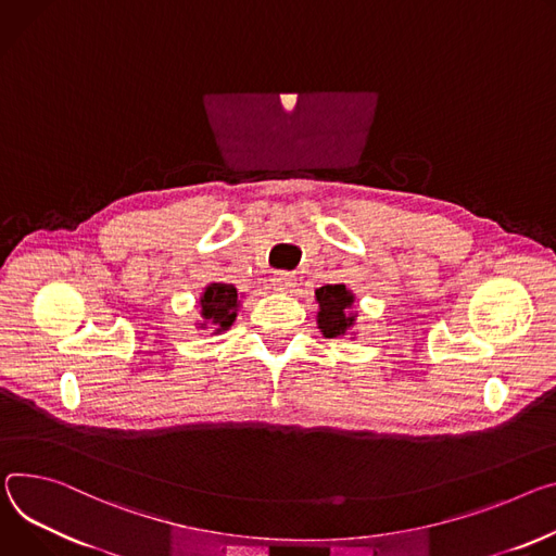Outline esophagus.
<instances>
[{"instance_id": "esophagus-1", "label": "esophagus", "mask_w": 556, "mask_h": 556, "mask_svg": "<svg viewBox=\"0 0 556 556\" xmlns=\"http://www.w3.org/2000/svg\"><path fill=\"white\" fill-rule=\"evenodd\" d=\"M294 283H296V279H294L292 273H277V275L273 277V286H275V290H279V292H292V290H294Z\"/></svg>"}]
</instances>
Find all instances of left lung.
Instances as JSON below:
<instances>
[{"label":"left lung","mask_w":556,"mask_h":556,"mask_svg":"<svg viewBox=\"0 0 556 556\" xmlns=\"http://www.w3.org/2000/svg\"><path fill=\"white\" fill-rule=\"evenodd\" d=\"M319 301V328L324 337L337 339L345 334V330L355 321L350 315L352 294L345 290L343 283H326L317 292Z\"/></svg>","instance_id":"1"}]
</instances>
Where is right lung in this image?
Returning <instances> with one entry per match:
<instances>
[{"label":"right lung","instance_id":"1","mask_svg":"<svg viewBox=\"0 0 556 556\" xmlns=\"http://www.w3.org/2000/svg\"><path fill=\"white\" fill-rule=\"evenodd\" d=\"M201 317L217 326V332L230 328L237 313V288L232 283H211L201 296ZM206 326V324H201Z\"/></svg>","mask_w":556,"mask_h":556}]
</instances>
